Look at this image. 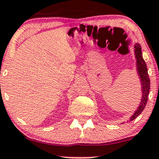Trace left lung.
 Wrapping results in <instances>:
<instances>
[{"label":"left lung","mask_w":159,"mask_h":159,"mask_svg":"<svg viewBox=\"0 0 159 159\" xmlns=\"http://www.w3.org/2000/svg\"><path fill=\"white\" fill-rule=\"evenodd\" d=\"M134 48L136 58L137 71H138V74L140 79V84H141L142 98L140 99L139 106H138V109L134 111L133 115H132V116L129 118V121H132V120L135 119L145 108L147 100H148L149 89H150V81H149L148 72H147V64H146V62L144 61L143 56H142L141 47L138 43H136Z\"/></svg>","instance_id":"obj_1"}]
</instances>
